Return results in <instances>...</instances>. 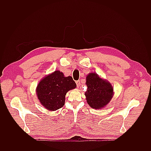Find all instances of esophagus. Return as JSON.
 <instances>
[{"label": "esophagus", "instance_id": "34e87169", "mask_svg": "<svg viewBox=\"0 0 151 151\" xmlns=\"http://www.w3.org/2000/svg\"><path fill=\"white\" fill-rule=\"evenodd\" d=\"M76 85H77V88H79V87H80V86H81V83H80V81H77L76 82Z\"/></svg>", "mask_w": 151, "mask_h": 151}]
</instances>
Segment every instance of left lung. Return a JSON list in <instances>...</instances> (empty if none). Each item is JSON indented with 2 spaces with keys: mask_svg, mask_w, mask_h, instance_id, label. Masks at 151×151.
<instances>
[{
  "mask_svg": "<svg viewBox=\"0 0 151 151\" xmlns=\"http://www.w3.org/2000/svg\"><path fill=\"white\" fill-rule=\"evenodd\" d=\"M88 89L85 93L87 103L94 109H101L111 101L113 88L108 81L100 78L96 73H89L86 77Z\"/></svg>",
  "mask_w": 151,
  "mask_h": 151,
  "instance_id": "8db88e82",
  "label": "left lung"
}]
</instances>
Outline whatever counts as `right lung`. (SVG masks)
Instances as JSON below:
<instances>
[{
    "mask_svg": "<svg viewBox=\"0 0 151 151\" xmlns=\"http://www.w3.org/2000/svg\"><path fill=\"white\" fill-rule=\"evenodd\" d=\"M76 88L71 76L65 77L62 72L56 70L41 80L36 88V94L45 108L55 111L64 105L68 91Z\"/></svg>",
    "mask_w": 151,
    "mask_h": 151,
    "instance_id": "obj_1",
    "label": "right lung"
}]
</instances>
